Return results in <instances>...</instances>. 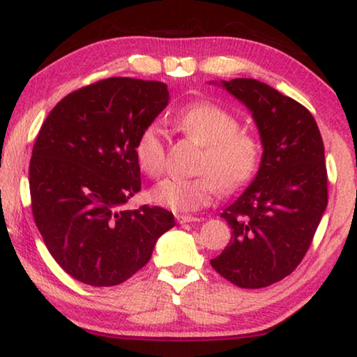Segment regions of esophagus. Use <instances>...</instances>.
<instances>
[{"label":"esophagus","mask_w":357,"mask_h":357,"mask_svg":"<svg viewBox=\"0 0 357 357\" xmlns=\"http://www.w3.org/2000/svg\"><path fill=\"white\" fill-rule=\"evenodd\" d=\"M176 220L183 225V223H193V222H200L198 217H193V215H176Z\"/></svg>","instance_id":"1"}]
</instances>
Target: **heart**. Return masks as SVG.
Returning <instances> with one entry per match:
<instances>
[{
  "mask_svg": "<svg viewBox=\"0 0 357 357\" xmlns=\"http://www.w3.org/2000/svg\"><path fill=\"white\" fill-rule=\"evenodd\" d=\"M181 129L204 146L198 172L192 179L168 178L151 190V200L174 213H193L209 206L223 192L243 187L257 172L259 146L257 140L239 130L238 119L209 102H198L174 119ZM138 167L151 178L165 170V132L159 123H149L140 130L135 146Z\"/></svg>",
  "mask_w": 357,
  "mask_h": 357,
  "instance_id": "b5f03b06",
  "label": "heart"
}]
</instances>
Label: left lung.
I'll return each instance as SVG.
<instances>
[{
	"instance_id": "obj_1",
	"label": "left lung",
	"mask_w": 357,
	"mask_h": 357,
	"mask_svg": "<svg viewBox=\"0 0 357 357\" xmlns=\"http://www.w3.org/2000/svg\"><path fill=\"white\" fill-rule=\"evenodd\" d=\"M209 83L249 108L263 144L255 178L220 214L231 241L211 266L241 288H264L298 268L328 206L323 138L312 113L269 84Z\"/></svg>"
}]
</instances>
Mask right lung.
Listing matches in <instances>:
<instances>
[{
  "label": "right lung",
  "mask_w": 357,
  "mask_h": 357,
  "mask_svg": "<svg viewBox=\"0 0 357 357\" xmlns=\"http://www.w3.org/2000/svg\"><path fill=\"white\" fill-rule=\"evenodd\" d=\"M168 100L165 83L112 77L66 96L42 124L29 162L34 222L78 282L114 287L130 279L174 227L164 208L124 209L142 189L137 137Z\"/></svg>",
  "instance_id": "add662e5"
}]
</instances>
